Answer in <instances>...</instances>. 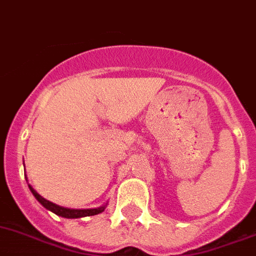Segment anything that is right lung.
Listing matches in <instances>:
<instances>
[{"instance_id": "1", "label": "right lung", "mask_w": 256, "mask_h": 256, "mask_svg": "<svg viewBox=\"0 0 256 256\" xmlns=\"http://www.w3.org/2000/svg\"><path fill=\"white\" fill-rule=\"evenodd\" d=\"M28 186H30V190L32 192V194L34 196V198H36V200H38V202H40L41 204L45 207V208L50 210L52 212H54L56 215H58V216H62V218H67V219H78V218H84V216L97 215V214H101L102 211H104V206L98 207V208H92V210L64 208V207H60V206H58V204H54V203L49 202V200H46L45 198H42V196L37 193L36 190H34V189H32V186H30V185H28Z\"/></svg>"}]
</instances>
